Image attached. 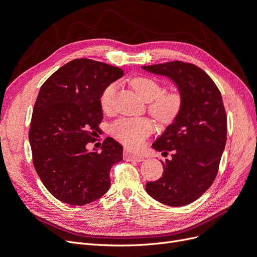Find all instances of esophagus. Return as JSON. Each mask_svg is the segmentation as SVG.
Masks as SVG:
<instances>
[{
	"label": "esophagus",
	"mask_w": 257,
	"mask_h": 257,
	"mask_svg": "<svg viewBox=\"0 0 257 257\" xmlns=\"http://www.w3.org/2000/svg\"><path fill=\"white\" fill-rule=\"evenodd\" d=\"M124 158L126 160H132V161H136V162H142L145 160V157L142 154H138L132 151H125L124 152Z\"/></svg>",
	"instance_id": "esophagus-1"
}]
</instances>
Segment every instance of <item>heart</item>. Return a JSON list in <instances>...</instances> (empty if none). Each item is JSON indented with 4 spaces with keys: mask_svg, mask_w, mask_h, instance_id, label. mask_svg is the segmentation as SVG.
Segmentation results:
<instances>
[{
    "mask_svg": "<svg viewBox=\"0 0 257 257\" xmlns=\"http://www.w3.org/2000/svg\"><path fill=\"white\" fill-rule=\"evenodd\" d=\"M132 87L146 102H150L149 111L162 123L172 122L182 106L181 95L177 92L162 93V85L150 77H136L132 80ZM115 84L111 83L104 89L100 95V106L108 110L115 93ZM152 123L146 118H122L116 121L111 132L122 144L128 147H138L145 138L151 134Z\"/></svg>",
    "mask_w": 257,
    "mask_h": 257,
    "instance_id": "b5f03b06",
    "label": "heart"
}]
</instances>
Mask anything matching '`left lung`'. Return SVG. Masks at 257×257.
Returning <instances> with one entry per match:
<instances>
[{"label": "left lung", "instance_id": "1", "mask_svg": "<svg viewBox=\"0 0 257 257\" xmlns=\"http://www.w3.org/2000/svg\"><path fill=\"white\" fill-rule=\"evenodd\" d=\"M164 76L177 87L182 106L172 124L152 148L172 160L162 162V177L146 184L155 200L172 207L193 203L211 186L219 169L227 134L222 95L212 79L199 67L180 61L142 66Z\"/></svg>", "mask_w": 257, "mask_h": 257}]
</instances>
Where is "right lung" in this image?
<instances>
[{
  "label": "right lung",
  "instance_id": "add662e5",
  "mask_svg": "<svg viewBox=\"0 0 257 257\" xmlns=\"http://www.w3.org/2000/svg\"><path fill=\"white\" fill-rule=\"evenodd\" d=\"M103 62L76 59L60 67L38 93L29 141L33 164L52 195L83 206L109 190L112 165L123 160V147L108 137L100 151H89L103 120L100 95L123 76Z\"/></svg>",
  "mask_w": 257,
  "mask_h": 257
}]
</instances>
